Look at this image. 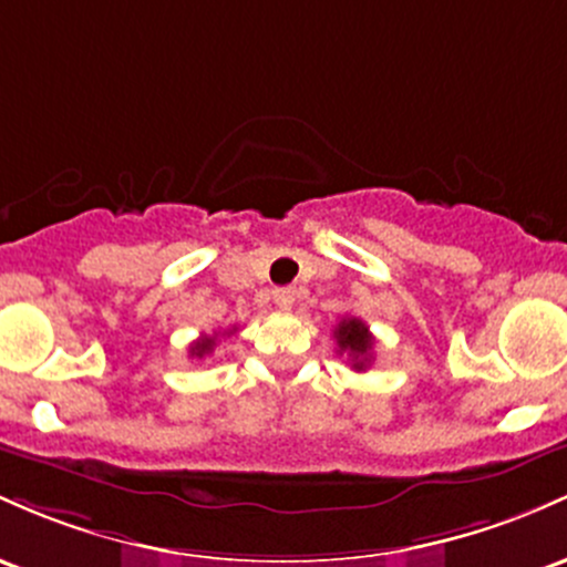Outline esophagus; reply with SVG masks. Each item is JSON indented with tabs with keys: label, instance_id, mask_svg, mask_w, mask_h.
I'll return each instance as SVG.
<instances>
[{
	"label": "esophagus",
	"instance_id": "1",
	"mask_svg": "<svg viewBox=\"0 0 567 567\" xmlns=\"http://www.w3.org/2000/svg\"><path fill=\"white\" fill-rule=\"evenodd\" d=\"M274 303H277L279 309H285V312H288V309L296 303V290L293 288H277V290H274Z\"/></svg>",
	"mask_w": 567,
	"mask_h": 567
}]
</instances>
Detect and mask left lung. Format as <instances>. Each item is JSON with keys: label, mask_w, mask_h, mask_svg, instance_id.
Here are the masks:
<instances>
[{"label": "left lung", "mask_w": 567, "mask_h": 567, "mask_svg": "<svg viewBox=\"0 0 567 567\" xmlns=\"http://www.w3.org/2000/svg\"><path fill=\"white\" fill-rule=\"evenodd\" d=\"M336 344H339V352H347L352 360L354 371L369 369L371 358H374V336H371L369 326L358 317H347L336 326Z\"/></svg>", "instance_id": "8db88e82"}]
</instances>
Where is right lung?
Returning a JSON list of instances; mask_svg holds the SVG:
<instances>
[{"label": "right lung", "mask_w": 567, "mask_h": 567, "mask_svg": "<svg viewBox=\"0 0 567 567\" xmlns=\"http://www.w3.org/2000/svg\"><path fill=\"white\" fill-rule=\"evenodd\" d=\"M234 331H236V328H231L228 333H234ZM215 344H217V333L215 336H202V339L193 341V344H190V358H204V354H209L215 350Z\"/></svg>", "instance_id": "1"}]
</instances>
